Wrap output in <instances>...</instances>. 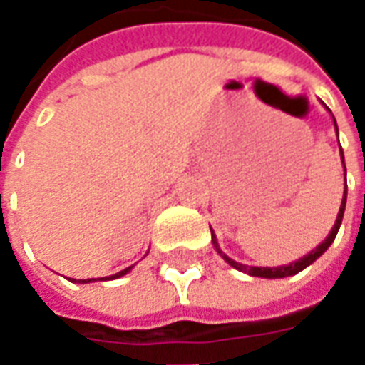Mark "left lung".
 Instances as JSON below:
<instances>
[{
	"instance_id": "8db88e82",
	"label": "left lung",
	"mask_w": 365,
	"mask_h": 365,
	"mask_svg": "<svg viewBox=\"0 0 365 365\" xmlns=\"http://www.w3.org/2000/svg\"><path fill=\"white\" fill-rule=\"evenodd\" d=\"M334 127H336V120H334ZM336 133H338V128H336ZM340 150H342V148H340ZM342 164H344V156H342ZM344 172H346V166H344ZM344 209H346V187H344V197H342V205H340V211H338L336 222H334V227H332V230H330L329 237L324 238L321 245L317 246L314 250H311L307 256L299 258L297 262H291L289 266H277V268H256V266H245V264H238V262H235L232 258H229L227 254L222 252L221 248H219V242H217V237L213 235V229H211V240H213V246L217 248V252L222 256V260L227 262V264H230V266H232L235 269H238V272H245V274L254 275V277H268V279H275V277H287V275H295L299 274L301 269H305L307 266H311V264H313L321 254H324V250L334 242L338 229H340V225H342Z\"/></svg>"
}]
</instances>
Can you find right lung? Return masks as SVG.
<instances>
[{
	"instance_id": "right-lung-1",
	"label": "right lung",
	"mask_w": 365,
	"mask_h": 365,
	"mask_svg": "<svg viewBox=\"0 0 365 365\" xmlns=\"http://www.w3.org/2000/svg\"><path fill=\"white\" fill-rule=\"evenodd\" d=\"M130 268H133V266H128V268H125V269H120L119 274H115V275H109V277H105V279H117V277H120V275H125V274H128V272H130ZM72 282H78V283H90V282H93V279H72Z\"/></svg>"
}]
</instances>
